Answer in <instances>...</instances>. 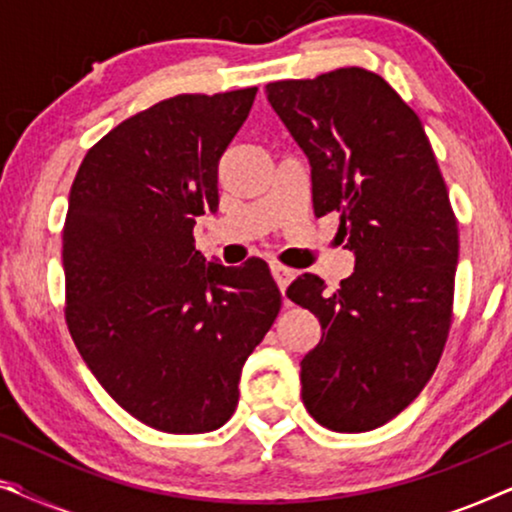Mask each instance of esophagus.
<instances>
[{
    "label": "esophagus",
    "mask_w": 512,
    "mask_h": 512,
    "mask_svg": "<svg viewBox=\"0 0 512 512\" xmlns=\"http://www.w3.org/2000/svg\"><path fill=\"white\" fill-rule=\"evenodd\" d=\"M270 270H272V277H275V282L279 289H282V293L286 291V286L291 284V279L296 277V270L286 268V265L282 263H270Z\"/></svg>",
    "instance_id": "1"
}]
</instances>
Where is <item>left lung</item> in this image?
Returning <instances> with one entry per match:
<instances>
[{"mask_svg":"<svg viewBox=\"0 0 512 512\" xmlns=\"http://www.w3.org/2000/svg\"><path fill=\"white\" fill-rule=\"evenodd\" d=\"M265 93L310 158L314 214L338 212L356 254L340 289L303 275L286 291L324 331L300 361L303 403L331 431L377 429L426 387L450 333L459 228L445 179L380 74L340 67Z\"/></svg>","mask_w":512,"mask_h":512,"instance_id":"obj_1","label":"left lung"}]
</instances>
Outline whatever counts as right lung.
<instances>
[{"label":"right lung","mask_w":512,"mask_h":512,"mask_svg":"<svg viewBox=\"0 0 512 512\" xmlns=\"http://www.w3.org/2000/svg\"><path fill=\"white\" fill-rule=\"evenodd\" d=\"M256 90L177 95L125 118L90 146L69 191L67 328L104 391L151 429L226 424L244 361L282 307L263 261L207 265L193 240Z\"/></svg>","instance_id":"obj_1"}]
</instances>
